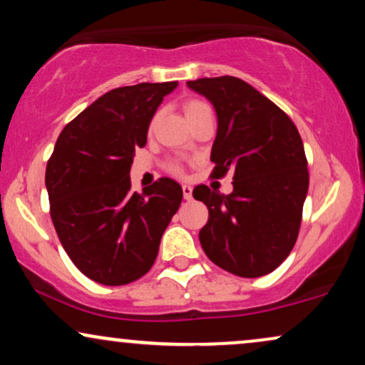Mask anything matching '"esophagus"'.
I'll list each match as a JSON object with an SVG mask.
<instances>
[{"mask_svg": "<svg viewBox=\"0 0 365 365\" xmlns=\"http://www.w3.org/2000/svg\"><path fill=\"white\" fill-rule=\"evenodd\" d=\"M182 190H183V199L190 200L192 199V187L190 185H182Z\"/></svg>", "mask_w": 365, "mask_h": 365, "instance_id": "34e87169", "label": "esophagus"}]
</instances>
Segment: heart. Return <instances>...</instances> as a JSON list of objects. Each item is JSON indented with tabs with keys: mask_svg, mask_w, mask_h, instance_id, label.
<instances>
[{
	"mask_svg": "<svg viewBox=\"0 0 365 365\" xmlns=\"http://www.w3.org/2000/svg\"><path fill=\"white\" fill-rule=\"evenodd\" d=\"M205 110H210V105L202 102V100H190V102L185 103V113L188 118L195 117L197 113L205 112ZM168 170L171 173H182V166H180L177 161H171V163H168Z\"/></svg>",
	"mask_w": 365,
	"mask_h": 365,
	"instance_id": "b5f03b06",
	"label": "heart"
}]
</instances>
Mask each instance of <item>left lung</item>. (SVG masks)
I'll use <instances>...</instances> for the list:
<instances>
[{"instance_id":"1","label":"left lung","mask_w":365,"mask_h":365,"mask_svg":"<svg viewBox=\"0 0 365 365\" xmlns=\"http://www.w3.org/2000/svg\"><path fill=\"white\" fill-rule=\"evenodd\" d=\"M187 85L216 108L212 175L221 178L235 170L230 195L207 185L194 188L209 209L200 245L221 269L262 277L289 257L299 235L309 187L302 139L287 113L240 78H200Z\"/></svg>"}]
</instances>
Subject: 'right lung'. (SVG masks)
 Returning <instances> with one entry per match:
<instances>
[{"label": "right lung", "instance_id": "add662e5", "mask_svg": "<svg viewBox=\"0 0 365 365\" xmlns=\"http://www.w3.org/2000/svg\"><path fill=\"white\" fill-rule=\"evenodd\" d=\"M177 81L108 91L64 127L47 161L46 187L61 245L88 279L124 285L148 274L182 187L160 178L130 190V165L149 122Z\"/></svg>", "mask_w": 365, "mask_h": 365}]
</instances>
